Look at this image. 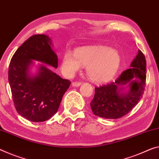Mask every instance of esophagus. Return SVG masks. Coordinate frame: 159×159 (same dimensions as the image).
Instances as JSON below:
<instances>
[{"label":"esophagus","instance_id":"esophagus-1","mask_svg":"<svg viewBox=\"0 0 159 159\" xmlns=\"http://www.w3.org/2000/svg\"><path fill=\"white\" fill-rule=\"evenodd\" d=\"M80 84H81V82H72V87H79V86H80Z\"/></svg>","mask_w":159,"mask_h":159}]
</instances>
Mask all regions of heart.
<instances>
[{
  "mask_svg": "<svg viewBox=\"0 0 159 159\" xmlns=\"http://www.w3.org/2000/svg\"><path fill=\"white\" fill-rule=\"evenodd\" d=\"M121 57L114 49L104 46H85L75 49L74 55L66 52L62 57L61 68L68 76L74 75L82 66L92 81L102 83L110 80L119 70Z\"/></svg>",
  "mask_w": 159,
  "mask_h": 159,
  "instance_id": "heart-1",
  "label": "heart"
}]
</instances>
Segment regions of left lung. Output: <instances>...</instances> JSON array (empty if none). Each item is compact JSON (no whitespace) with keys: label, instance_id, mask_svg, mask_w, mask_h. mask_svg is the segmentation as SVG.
Wrapping results in <instances>:
<instances>
[{"label":"left lung","instance_id":"1","mask_svg":"<svg viewBox=\"0 0 159 159\" xmlns=\"http://www.w3.org/2000/svg\"><path fill=\"white\" fill-rule=\"evenodd\" d=\"M146 62L141 50L131 64L115 81L95 87L94 99L90 103L94 115L105 119H119L127 114L138 104L144 92ZM128 84L129 90L123 91Z\"/></svg>","mask_w":159,"mask_h":159}]
</instances>
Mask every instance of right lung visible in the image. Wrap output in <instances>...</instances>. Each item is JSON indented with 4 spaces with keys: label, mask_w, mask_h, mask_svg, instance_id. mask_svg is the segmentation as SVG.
<instances>
[{
    "label": "right lung",
    "mask_w": 159,
    "mask_h": 159,
    "mask_svg": "<svg viewBox=\"0 0 159 159\" xmlns=\"http://www.w3.org/2000/svg\"><path fill=\"white\" fill-rule=\"evenodd\" d=\"M52 45L48 35L31 36L16 51L9 65L8 81L16 111L33 122L47 121L54 115L71 84L43 64L37 74L30 75L33 60L57 67V56Z\"/></svg>",
    "instance_id": "obj_1"
}]
</instances>
